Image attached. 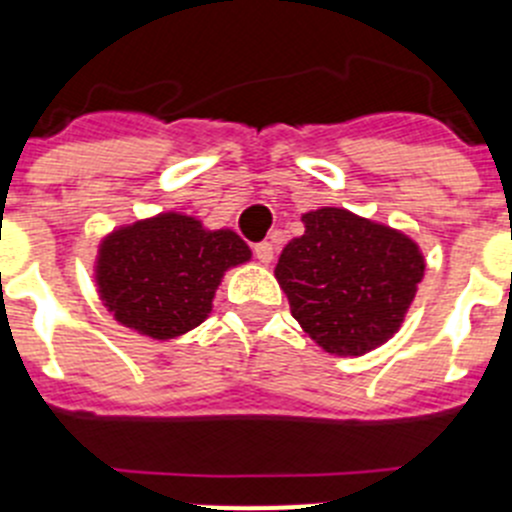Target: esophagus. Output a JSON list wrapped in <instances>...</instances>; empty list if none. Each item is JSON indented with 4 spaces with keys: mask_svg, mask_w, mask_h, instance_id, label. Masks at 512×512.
Returning a JSON list of instances; mask_svg holds the SVG:
<instances>
[{
    "mask_svg": "<svg viewBox=\"0 0 512 512\" xmlns=\"http://www.w3.org/2000/svg\"><path fill=\"white\" fill-rule=\"evenodd\" d=\"M253 253H256V259H259L261 264H271V261H274V246H271L269 241L256 243V246H253Z\"/></svg>",
    "mask_w": 512,
    "mask_h": 512,
    "instance_id": "obj_1",
    "label": "esophagus"
}]
</instances>
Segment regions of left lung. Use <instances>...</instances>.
<instances>
[{
  "label": "left lung",
  "mask_w": 512,
  "mask_h": 512,
  "mask_svg": "<svg viewBox=\"0 0 512 512\" xmlns=\"http://www.w3.org/2000/svg\"><path fill=\"white\" fill-rule=\"evenodd\" d=\"M274 269L292 318L323 351L361 356L400 330L425 274L418 243L341 207L302 215Z\"/></svg>",
  "instance_id": "left-lung-1"
}]
</instances>
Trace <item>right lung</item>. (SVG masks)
I'll list each match as a JSON object with an SVG mask.
<instances>
[{
	"mask_svg": "<svg viewBox=\"0 0 512 512\" xmlns=\"http://www.w3.org/2000/svg\"><path fill=\"white\" fill-rule=\"evenodd\" d=\"M251 261L233 230H207L192 215L161 212L112 230L99 243V300L140 336L171 341L205 323L225 271Z\"/></svg>",
	"mask_w": 512,
	"mask_h": 512,
	"instance_id": "add662e5",
	"label": "right lung"
}]
</instances>
